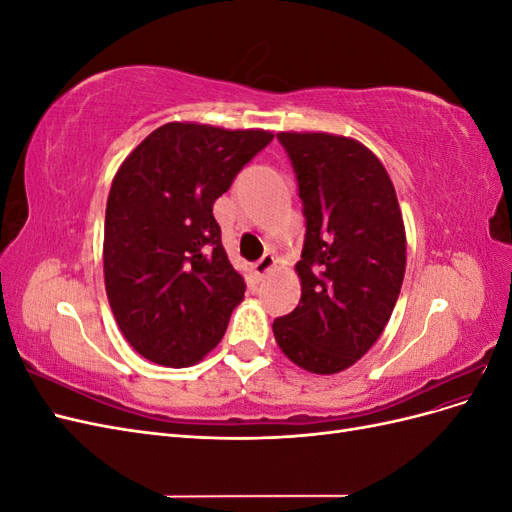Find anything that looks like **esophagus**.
Here are the masks:
<instances>
[{
  "label": "esophagus",
  "instance_id": "34e87169",
  "mask_svg": "<svg viewBox=\"0 0 512 512\" xmlns=\"http://www.w3.org/2000/svg\"><path fill=\"white\" fill-rule=\"evenodd\" d=\"M273 265H275V256L273 254H265L262 258H258L254 265H252V269H254V273L258 275V277H262V275H267L271 269H273Z\"/></svg>",
  "mask_w": 512,
  "mask_h": 512
}]
</instances>
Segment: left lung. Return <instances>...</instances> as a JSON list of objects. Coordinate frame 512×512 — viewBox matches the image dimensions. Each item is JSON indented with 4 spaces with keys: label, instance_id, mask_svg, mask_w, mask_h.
Segmentation results:
<instances>
[{
    "label": "left lung",
    "instance_id": "1",
    "mask_svg": "<svg viewBox=\"0 0 512 512\" xmlns=\"http://www.w3.org/2000/svg\"><path fill=\"white\" fill-rule=\"evenodd\" d=\"M305 215L301 301L273 322L277 346L312 374H337L376 344L406 273V230L382 162L324 132H280Z\"/></svg>",
    "mask_w": 512,
    "mask_h": 512
}]
</instances>
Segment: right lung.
<instances>
[{"instance_id":"1","label":"right lung","mask_w":512,"mask_h":512,"mask_svg":"<svg viewBox=\"0 0 512 512\" xmlns=\"http://www.w3.org/2000/svg\"><path fill=\"white\" fill-rule=\"evenodd\" d=\"M271 141L265 130L175 121L117 170L104 284L123 337L145 359L188 367L220 344L245 282L226 256L213 203Z\"/></svg>"}]
</instances>
